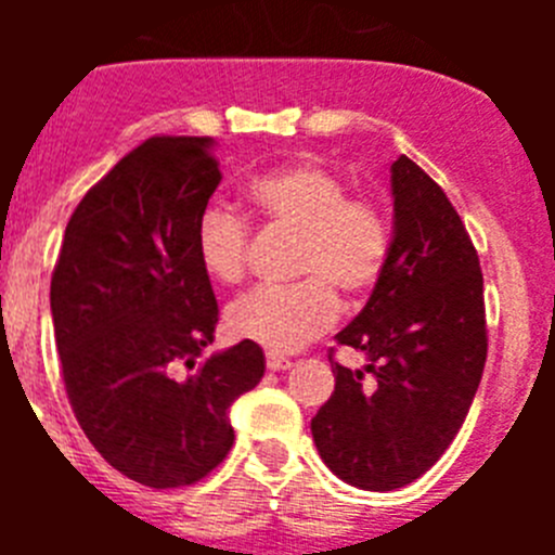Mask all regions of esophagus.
<instances>
[{
  "label": "esophagus",
  "instance_id": "1",
  "mask_svg": "<svg viewBox=\"0 0 555 555\" xmlns=\"http://www.w3.org/2000/svg\"><path fill=\"white\" fill-rule=\"evenodd\" d=\"M267 366L272 372H281V370H292V361L283 356H278V352H269L267 356Z\"/></svg>",
  "mask_w": 555,
  "mask_h": 555
}]
</instances>
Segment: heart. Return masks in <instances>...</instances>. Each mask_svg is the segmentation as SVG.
Here are the masks:
<instances>
[{"mask_svg": "<svg viewBox=\"0 0 555 555\" xmlns=\"http://www.w3.org/2000/svg\"><path fill=\"white\" fill-rule=\"evenodd\" d=\"M247 197L269 230L297 235L288 288H255L228 308L235 338L272 352H292L331 331L336 294L361 300L384 278L391 230L384 210L364 197H347L345 180L317 164H292L255 178ZM249 230L224 208H208L194 233L199 267L210 281L235 283L247 269Z\"/></svg>", "mask_w": 555, "mask_h": 555, "instance_id": "1", "label": "heart"}]
</instances>
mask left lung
Returning a JSON list of instances; mask_svg holds the SVG:
<instances>
[{"mask_svg": "<svg viewBox=\"0 0 555 555\" xmlns=\"http://www.w3.org/2000/svg\"><path fill=\"white\" fill-rule=\"evenodd\" d=\"M391 199L384 278L336 333L366 364H336V389L311 420L331 473L366 492L405 487L442 459L487 364L483 274L464 222L405 155L391 164Z\"/></svg>", "mask_w": 555, "mask_h": 555, "instance_id": "left-lung-1", "label": "left lung"}]
</instances>
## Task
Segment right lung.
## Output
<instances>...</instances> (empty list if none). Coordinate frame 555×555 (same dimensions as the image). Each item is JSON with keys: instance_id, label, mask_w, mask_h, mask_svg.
Wrapping results in <instances>:
<instances>
[{"instance_id": "1", "label": "right lung", "mask_w": 555, "mask_h": 555, "mask_svg": "<svg viewBox=\"0 0 555 555\" xmlns=\"http://www.w3.org/2000/svg\"><path fill=\"white\" fill-rule=\"evenodd\" d=\"M219 180L214 139H146L80 199L52 272L77 423L113 469L152 489L217 467L235 439L230 405L267 370L253 341L203 358L219 306L194 233Z\"/></svg>"}]
</instances>
